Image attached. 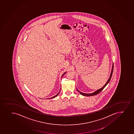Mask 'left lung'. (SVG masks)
Here are the masks:
<instances>
[{
  "mask_svg": "<svg viewBox=\"0 0 134 134\" xmlns=\"http://www.w3.org/2000/svg\"><path fill=\"white\" fill-rule=\"evenodd\" d=\"M113 69H114V64L113 65V66H112V70H111V74H110V78H109L108 80V81H107V83H105V85H104L102 88H101V89H99V90H98L96 91L95 92H93V93H82V92H80V91H79V90L77 89V90L78 91V92H79L81 95H84V96H93V95H95L98 94V93H99L100 92H101L102 91L103 89H104V88L105 87V86H107V85L108 84V83L109 82V81H110V80L111 79V77H112V74H113Z\"/></svg>",
  "mask_w": 134,
  "mask_h": 134,
  "instance_id": "8db88e82",
  "label": "left lung"
}]
</instances>
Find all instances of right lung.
Wrapping results in <instances>:
<instances>
[{
    "mask_svg": "<svg viewBox=\"0 0 134 134\" xmlns=\"http://www.w3.org/2000/svg\"><path fill=\"white\" fill-rule=\"evenodd\" d=\"M65 73H64V74H65ZM64 74H63V75H64ZM63 75H62V76H63ZM59 93H60V91H59V92L58 93H57V94L56 95H55V96H54V97H52V98H55V97H56L57 96V95H58V94H59Z\"/></svg>",
    "mask_w": 134,
    "mask_h": 134,
    "instance_id": "obj_1",
    "label": "right lung"
}]
</instances>
